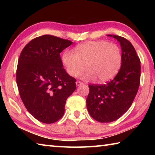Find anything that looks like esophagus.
I'll list each match as a JSON object with an SVG mask.
<instances>
[{
	"mask_svg": "<svg viewBox=\"0 0 155 155\" xmlns=\"http://www.w3.org/2000/svg\"><path fill=\"white\" fill-rule=\"evenodd\" d=\"M76 85H77V86H81V85H83V83L82 82H81V81H77V82H76Z\"/></svg>",
	"mask_w": 155,
	"mask_h": 155,
	"instance_id": "esophagus-1",
	"label": "esophagus"
}]
</instances>
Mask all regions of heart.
Returning <instances> with one entry per match:
<instances>
[{"label": "heart", "mask_w": 155, "mask_h": 155, "mask_svg": "<svg viewBox=\"0 0 155 155\" xmlns=\"http://www.w3.org/2000/svg\"><path fill=\"white\" fill-rule=\"evenodd\" d=\"M62 63L70 77L81 75L86 81L104 83L113 79L118 72L122 64V52L114 43L106 41H89L78 44L75 52L66 51L62 55Z\"/></svg>", "instance_id": "obj_1"}]
</instances>
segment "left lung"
<instances>
[{"label":"left lung","instance_id":"obj_1","mask_svg":"<svg viewBox=\"0 0 155 155\" xmlns=\"http://www.w3.org/2000/svg\"><path fill=\"white\" fill-rule=\"evenodd\" d=\"M119 41L122 64L114 79L103 85H90L86 103L91 117L100 122H111L128 111L140 83V60L129 41L118 35H108Z\"/></svg>","mask_w":155,"mask_h":155}]
</instances>
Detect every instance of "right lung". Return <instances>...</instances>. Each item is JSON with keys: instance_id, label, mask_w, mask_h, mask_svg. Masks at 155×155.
Listing matches in <instances>:
<instances>
[{"instance_id": "add662e5", "label": "right lung", "mask_w": 155, "mask_h": 155, "mask_svg": "<svg viewBox=\"0 0 155 155\" xmlns=\"http://www.w3.org/2000/svg\"><path fill=\"white\" fill-rule=\"evenodd\" d=\"M73 42L44 35L28 42L19 57L16 82L27 111L40 122L51 124L64 114L76 79L63 68L60 53Z\"/></svg>"}]
</instances>
